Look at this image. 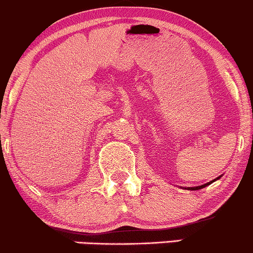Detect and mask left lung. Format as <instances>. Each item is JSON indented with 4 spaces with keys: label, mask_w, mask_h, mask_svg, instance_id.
Segmentation results:
<instances>
[{
    "label": "left lung",
    "mask_w": 253,
    "mask_h": 253,
    "mask_svg": "<svg viewBox=\"0 0 253 253\" xmlns=\"http://www.w3.org/2000/svg\"><path fill=\"white\" fill-rule=\"evenodd\" d=\"M219 178H221V176H218V177H217V178H214V180H212V181L208 182V183H205V184H202V186H197V187H188V188H184V187H183V189H188V191H198V189L205 188L206 186H209V184H211V183H212V182H214V181L219 180Z\"/></svg>",
    "instance_id": "8db88e82"
}]
</instances>
